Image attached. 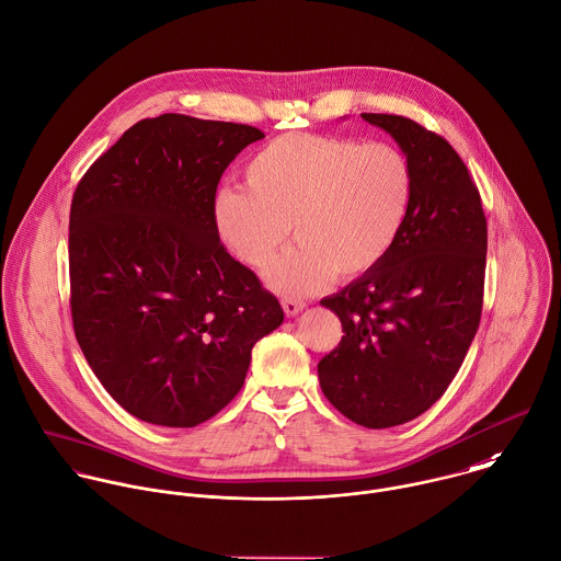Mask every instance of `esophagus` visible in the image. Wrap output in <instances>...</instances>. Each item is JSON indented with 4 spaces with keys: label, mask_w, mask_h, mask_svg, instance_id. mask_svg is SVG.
<instances>
[{
    "label": "esophagus",
    "mask_w": 561,
    "mask_h": 561,
    "mask_svg": "<svg viewBox=\"0 0 561 561\" xmlns=\"http://www.w3.org/2000/svg\"><path fill=\"white\" fill-rule=\"evenodd\" d=\"M304 301H299V299H290V297H286V299H282V308H284V312H286V317H295V314H299L301 310H304Z\"/></svg>",
    "instance_id": "34e87169"
}]
</instances>
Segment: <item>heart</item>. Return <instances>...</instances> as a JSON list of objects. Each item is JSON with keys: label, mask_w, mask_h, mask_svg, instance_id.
Masks as SVG:
<instances>
[{"label": "heart", "mask_w": 561, "mask_h": 561, "mask_svg": "<svg viewBox=\"0 0 561 561\" xmlns=\"http://www.w3.org/2000/svg\"><path fill=\"white\" fill-rule=\"evenodd\" d=\"M244 187H222L211 203L222 244L244 264L264 266L288 240L266 282L279 293H312L334 275L356 279L385 262L409 220L415 174L385 141L288 133L247 163Z\"/></svg>", "instance_id": "b5f03b06"}]
</instances>
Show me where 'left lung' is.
<instances>
[{"label":"left lung","mask_w":561,"mask_h":561,"mask_svg":"<svg viewBox=\"0 0 561 561\" xmlns=\"http://www.w3.org/2000/svg\"><path fill=\"white\" fill-rule=\"evenodd\" d=\"M409 157L415 192L391 253L371 273L321 299L343 325L319 363L325 398L365 428L428 411L457 376L483 308L488 222L457 150L402 115L360 113Z\"/></svg>","instance_id":"8db88e82"}]
</instances>
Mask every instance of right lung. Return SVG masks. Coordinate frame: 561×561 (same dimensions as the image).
<instances>
[{"instance_id": "1", "label": "right lung", "mask_w": 561, "mask_h": 561, "mask_svg": "<svg viewBox=\"0 0 561 561\" xmlns=\"http://www.w3.org/2000/svg\"><path fill=\"white\" fill-rule=\"evenodd\" d=\"M260 128L163 113L82 176L69 211L71 319L108 396L133 417L192 428L242 389L279 301L220 244L211 203Z\"/></svg>"}]
</instances>
